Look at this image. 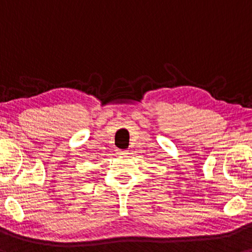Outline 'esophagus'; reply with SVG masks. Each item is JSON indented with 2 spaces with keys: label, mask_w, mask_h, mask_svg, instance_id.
<instances>
[{
  "label": "esophagus",
  "mask_w": 252,
  "mask_h": 252,
  "mask_svg": "<svg viewBox=\"0 0 252 252\" xmlns=\"http://www.w3.org/2000/svg\"><path fill=\"white\" fill-rule=\"evenodd\" d=\"M118 154L126 156V155H128V151H127V150H118Z\"/></svg>",
  "instance_id": "esophagus-1"
}]
</instances>
